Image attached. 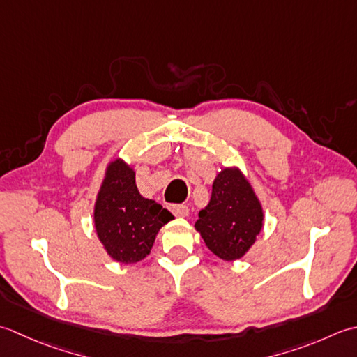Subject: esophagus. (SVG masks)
<instances>
[{"mask_svg":"<svg viewBox=\"0 0 357 357\" xmlns=\"http://www.w3.org/2000/svg\"><path fill=\"white\" fill-rule=\"evenodd\" d=\"M171 211L177 217H188L189 214V208L186 205H171Z\"/></svg>","mask_w":357,"mask_h":357,"instance_id":"esophagus-1","label":"esophagus"}]
</instances>
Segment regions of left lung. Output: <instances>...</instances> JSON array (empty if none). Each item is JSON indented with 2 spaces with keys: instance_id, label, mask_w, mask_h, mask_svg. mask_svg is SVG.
Returning <instances> with one entry per match:
<instances>
[{
  "instance_id": "1",
  "label": "left lung",
  "mask_w": 357,
  "mask_h": 357,
  "mask_svg": "<svg viewBox=\"0 0 357 357\" xmlns=\"http://www.w3.org/2000/svg\"><path fill=\"white\" fill-rule=\"evenodd\" d=\"M264 220V208L250 180L237 166H225L214 178L211 200L199 213L195 231L211 252L234 261L256 243Z\"/></svg>"
}]
</instances>
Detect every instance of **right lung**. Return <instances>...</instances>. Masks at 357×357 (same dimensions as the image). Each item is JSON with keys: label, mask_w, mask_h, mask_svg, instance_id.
<instances>
[{"label": "right lung", "mask_w": 357, "mask_h": 357, "mask_svg": "<svg viewBox=\"0 0 357 357\" xmlns=\"http://www.w3.org/2000/svg\"><path fill=\"white\" fill-rule=\"evenodd\" d=\"M172 219L168 209L140 194L132 166L120 157L107 163L93 205V227L109 257L123 265L143 260Z\"/></svg>", "instance_id": "add662e5"}]
</instances>
